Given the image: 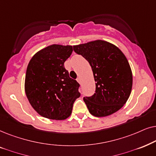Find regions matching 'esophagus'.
<instances>
[{
    "mask_svg": "<svg viewBox=\"0 0 156 156\" xmlns=\"http://www.w3.org/2000/svg\"><path fill=\"white\" fill-rule=\"evenodd\" d=\"M76 80H77V81H78V83H79L80 84H81V79H80V77H78V78H77Z\"/></svg>",
    "mask_w": 156,
    "mask_h": 156,
    "instance_id": "34e87169",
    "label": "esophagus"
}]
</instances>
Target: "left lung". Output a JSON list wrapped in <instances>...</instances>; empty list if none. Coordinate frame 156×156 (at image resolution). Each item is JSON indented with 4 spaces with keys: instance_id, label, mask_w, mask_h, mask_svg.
Here are the masks:
<instances>
[{
    "instance_id": "8db88e82",
    "label": "left lung",
    "mask_w": 156,
    "mask_h": 156,
    "mask_svg": "<svg viewBox=\"0 0 156 156\" xmlns=\"http://www.w3.org/2000/svg\"><path fill=\"white\" fill-rule=\"evenodd\" d=\"M73 51L90 63L95 91L83 101L91 115L105 117L120 110L131 93L133 75L129 63L112 43L98 40L74 45Z\"/></svg>"
}]
</instances>
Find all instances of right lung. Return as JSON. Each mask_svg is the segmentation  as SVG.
I'll return each mask as SVG.
<instances>
[{
	"label": "right lung",
	"mask_w": 156,
	"mask_h": 156,
	"mask_svg": "<svg viewBox=\"0 0 156 156\" xmlns=\"http://www.w3.org/2000/svg\"><path fill=\"white\" fill-rule=\"evenodd\" d=\"M72 52L71 45H51L36 53L29 62L25 91L31 106L43 117L66 119L80 97V84L70 78L64 67Z\"/></svg>",
	"instance_id": "1"
}]
</instances>
